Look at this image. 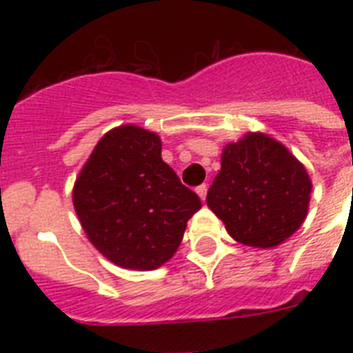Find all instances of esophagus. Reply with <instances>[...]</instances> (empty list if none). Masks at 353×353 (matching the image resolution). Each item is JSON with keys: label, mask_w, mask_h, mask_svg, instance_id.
I'll use <instances>...</instances> for the list:
<instances>
[{"label": "esophagus", "mask_w": 353, "mask_h": 353, "mask_svg": "<svg viewBox=\"0 0 353 353\" xmlns=\"http://www.w3.org/2000/svg\"><path fill=\"white\" fill-rule=\"evenodd\" d=\"M196 192H198V196L201 198V201H205V198H207V185H199L198 188H196Z\"/></svg>", "instance_id": "obj_1"}]
</instances>
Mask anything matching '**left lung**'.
<instances>
[{
	"label": "left lung",
	"mask_w": 353,
	"mask_h": 353,
	"mask_svg": "<svg viewBox=\"0 0 353 353\" xmlns=\"http://www.w3.org/2000/svg\"><path fill=\"white\" fill-rule=\"evenodd\" d=\"M310 194L306 168L284 144L265 133H247L223 148L207 205L236 241L269 249L306 220Z\"/></svg>",
	"instance_id": "left-lung-1"
}]
</instances>
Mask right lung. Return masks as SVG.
<instances>
[{
    "label": "right lung",
    "instance_id": "right-lung-1",
    "mask_svg": "<svg viewBox=\"0 0 353 353\" xmlns=\"http://www.w3.org/2000/svg\"><path fill=\"white\" fill-rule=\"evenodd\" d=\"M73 205L90 241L119 268L150 271L168 262L198 194L161 159L154 132L124 124L97 143L73 188Z\"/></svg>",
    "mask_w": 353,
    "mask_h": 353
}]
</instances>
